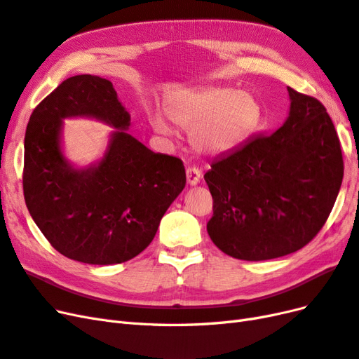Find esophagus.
Instances as JSON below:
<instances>
[{
	"instance_id": "1",
	"label": "esophagus",
	"mask_w": 359,
	"mask_h": 359,
	"mask_svg": "<svg viewBox=\"0 0 359 359\" xmlns=\"http://www.w3.org/2000/svg\"><path fill=\"white\" fill-rule=\"evenodd\" d=\"M186 175H187V182L190 184V186H196V184L201 181L202 172L196 166H189L186 169Z\"/></svg>"
}]
</instances>
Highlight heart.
Here are the masks:
<instances>
[{
    "instance_id": "heart-1",
    "label": "heart",
    "mask_w": 359,
    "mask_h": 359,
    "mask_svg": "<svg viewBox=\"0 0 359 359\" xmlns=\"http://www.w3.org/2000/svg\"><path fill=\"white\" fill-rule=\"evenodd\" d=\"M177 126L191 130V142L205 154L232 153L252 139L262 124V107L255 95L226 86H208L186 94L169 107ZM153 126L170 133L168 121L154 115Z\"/></svg>"
}]
</instances>
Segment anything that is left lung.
Listing matches in <instances>:
<instances>
[{"instance_id":"left-lung-1","label":"left lung","mask_w":359,"mask_h":359,"mask_svg":"<svg viewBox=\"0 0 359 359\" xmlns=\"http://www.w3.org/2000/svg\"><path fill=\"white\" fill-rule=\"evenodd\" d=\"M286 123L212 161L206 231L223 253L243 260L290 255L319 233L343 181L332 119L311 95L287 86Z\"/></svg>"}]
</instances>
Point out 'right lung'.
Instances as JSON below:
<instances>
[{"mask_svg":"<svg viewBox=\"0 0 359 359\" xmlns=\"http://www.w3.org/2000/svg\"><path fill=\"white\" fill-rule=\"evenodd\" d=\"M91 116L120 130L105 157L74 170L60 153L62 118ZM130 115L111 81L78 74L34 111L25 132L24 198L50 245L69 259L112 265L133 259L156 236L161 217L186 187L178 157L153 153L126 130Z\"/></svg>","mask_w":359,"mask_h":359,"instance_id":"right-lung-1","label":"right lung"}]
</instances>
